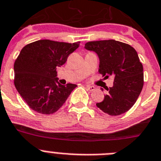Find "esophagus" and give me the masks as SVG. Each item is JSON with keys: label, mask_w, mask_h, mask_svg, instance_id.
<instances>
[{"label": "esophagus", "mask_w": 161, "mask_h": 161, "mask_svg": "<svg viewBox=\"0 0 161 161\" xmlns=\"http://www.w3.org/2000/svg\"><path fill=\"white\" fill-rule=\"evenodd\" d=\"M86 88L88 90H89V91H91V92H92V91H94V90H96V87L90 86V85H87Z\"/></svg>", "instance_id": "1"}]
</instances>
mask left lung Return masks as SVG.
<instances>
[{
	"label": "left lung",
	"mask_w": 161,
	"mask_h": 161,
	"mask_svg": "<svg viewBox=\"0 0 161 161\" xmlns=\"http://www.w3.org/2000/svg\"><path fill=\"white\" fill-rule=\"evenodd\" d=\"M85 47L98 54L99 73L103 76H114L113 87L107 88L108 92L102 102L96 103L97 108L111 116L129 111L144 85L143 66L135 49L113 39L88 42Z\"/></svg>",
	"instance_id": "8db88e82"
}]
</instances>
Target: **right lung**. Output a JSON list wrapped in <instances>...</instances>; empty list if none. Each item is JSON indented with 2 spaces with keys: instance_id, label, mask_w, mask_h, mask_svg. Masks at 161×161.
Returning <instances> with one entry per match:
<instances>
[{
  "instance_id": "1",
  "label": "right lung",
  "mask_w": 161,
  "mask_h": 161,
  "mask_svg": "<svg viewBox=\"0 0 161 161\" xmlns=\"http://www.w3.org/2000/svg\"><path fill=\"white\" fill-rule=\"evenodd\" d=\"M80 42L42 39L26 45L14 63V85L29 108L43 114L56 112L76 85H61L57 68L66 62Z\"/></svg>"
}]
</instances>
